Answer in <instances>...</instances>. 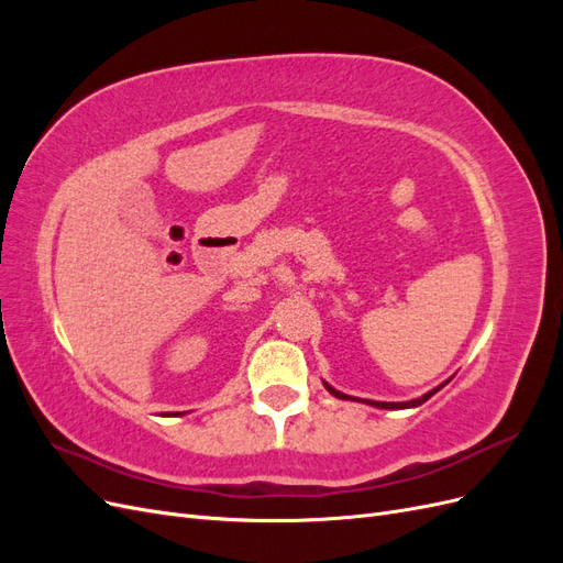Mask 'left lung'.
I'll return each mask as SVG.
<instances>
[{"label":"left lung","mask_w":563,"mask_h":563,"mask_svg":"<svg viewBox=\"0 0 563 563\" xmlns=\"http://www.w3.org/2000/svg\"><path fill=\"white\" fill-rule=\"evenodd\" d=\"M323 387H327L333 397H338V399H354V397H347V395H343V391H338V389H333L329 383H323ZM444 387V385H439V387H434L432 391H428V395H422V397H418V399H411V401H371V399H354V401H364V404H368V406H376V408H416V406H420V404H424L428 401L432 395H437V391Z\"/></svg>","instance_id":"1"}]
</instances>
